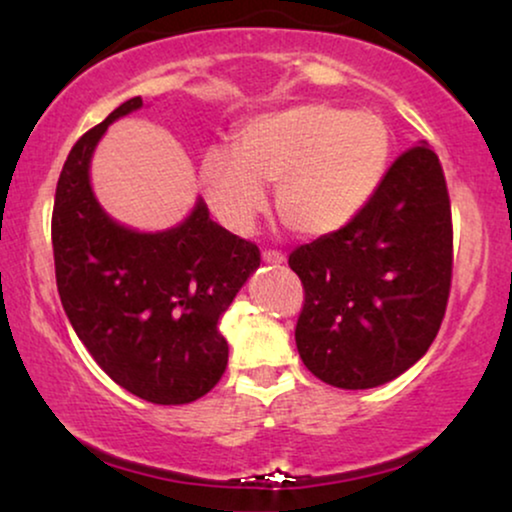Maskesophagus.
Instances as JSON below:
<instances>
[{"label": "esophagus", "instance_id": "obj_1", "mask_svg": "<svg viewBox=\"0 0 512 512\" xmlns=\"http://www.w3.org/2000/svg\"><path fill=\"white\" fill-rule=\"evenodd\" d=\"M262 260L267 262V264H276V267H278V264L285 262V255H283L281 250H264L262 252Z\"/></svg>", "mask_w": 512, "mask_h": 512}]
</instances>
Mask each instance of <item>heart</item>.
I'll use <instances>...</instances> for the list:
<instances>
[{"label":"heart","instance_id":"1","mask_svg":"<svg viewBox=\"0 0 512 512\" xmlns=\"http://www.w3.org/2000/svg\"><path fill=\"white\" fill-rule=\"evenodd\" d=\"M391 131L374 112L320 102L252 117L234 147H210L199 180L213 213L234 231H248L267 210V185H278L276 210L299 236H327L346 227L384 180Z\"/></svg>","mask_w":512,"mask_h":512}]
</instances>
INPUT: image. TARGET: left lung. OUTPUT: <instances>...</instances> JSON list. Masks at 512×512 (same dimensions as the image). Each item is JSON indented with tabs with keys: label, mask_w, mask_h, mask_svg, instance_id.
I'll list each match as a JSON object with an SVG mask.
<instances>
[{
	"label": "left lung",
	"mask_w": 512,
	"mask_h": 512,
	"mask_svg": "<svg viewBox=\"0 0 512 512\" xmlns=\"http://www.w3.org/2000/svg\"><path fill=\"white\" fill-rule=\"evenodd\" d=\"M452 241L440 159L414 145L346 227L290 252L304 285L295 327L304 365L330 386L372 388L417 363L445 318Z\"/></svg>",
	"instance_id": "8db88e82"
}]
</instances>
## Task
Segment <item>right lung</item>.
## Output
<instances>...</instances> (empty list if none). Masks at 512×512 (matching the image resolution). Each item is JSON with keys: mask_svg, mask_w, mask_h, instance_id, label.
<instances>
[{"mask_svg": "<svg viewBox=\"0 0 512 512\" xmlns=\"http://www.w3.org/2000/svg\"><path fill=\"white\" fill-rule=\"evenodd\" d=\"M131 98L74 142L60 170L51 217L60 302L107 377L154 405L199 400L227 370L220 318L260 267V248L229 234L196 203L180 227L138 234L102 213L88 163Z\"/></svg>", "mask_w": 512, "mask_h": 512, "instance_id": "right-lung-1", "label": "right lung"}]
</instances>
